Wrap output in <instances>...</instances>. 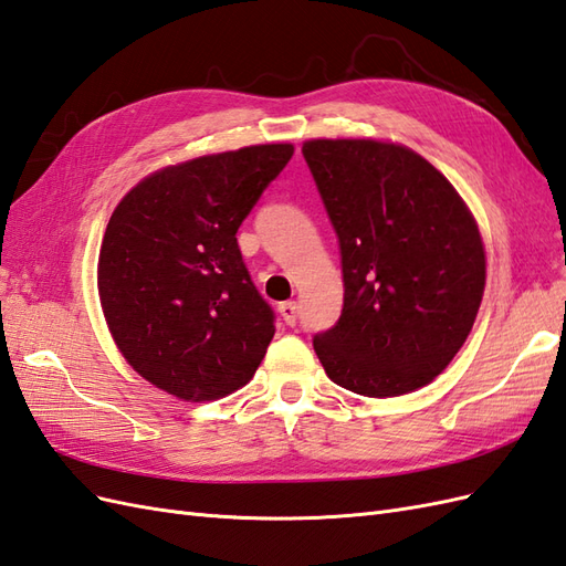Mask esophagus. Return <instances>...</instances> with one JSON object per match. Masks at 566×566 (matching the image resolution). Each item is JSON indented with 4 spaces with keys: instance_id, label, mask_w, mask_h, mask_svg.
Returning a JSON list of instances; mask_svg holds the SVG:
<instances>
[{
    "instance_id": "34e87169",
    "label": "esophagus",
    "mask_w": 566,
    "mask_h": 566,
    "mask_svg": "<svg viewBox=\"0 0 566 566\" xmlns=\"http://www.w3.org/2000/svg\"><path fill=\"white\" fill-rule=\"evenodd\" d=\"M279 312L283 316V321L287 326H295L297 324V302H281L279 304Z\"/></svg>"
}]
</instances>
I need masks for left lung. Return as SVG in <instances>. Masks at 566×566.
I'll use <instances>...</instances> for the list:
<instances>
[{
    "label": "left lung",
    "mask_w": 566,
    "mask_h": 566,
    "mask_svg": "<svg viewBox=\"0 0 566 566\" xmlns=\"http://www.w3.org/2000/svg\"><path fill=\"white\" fill-rule=\"evenodd\" d=\"M340 245L343 312L314 335L333 384L366 397L417 390L460 353L479 314L485 252L462 197L402 145H302Z\"/></svg>",
    "instance_id": "obj_1"
}]
</instances>
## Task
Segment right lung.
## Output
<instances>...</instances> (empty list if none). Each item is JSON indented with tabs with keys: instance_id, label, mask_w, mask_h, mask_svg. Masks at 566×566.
Returning a JSON list of instances; mask_svg holds the SVG:
<instances>
[{
	"instance_id": "1",
	"label": "right lung",
	"mask_w": 566,
	"mask_h": 566,
	"mask_svg": "<svg viewBox=\"0 0 566 566\" xmlns=\"http://www.w3.org/2000/svg\"><path fill=\"white\" fill-rule=\"evenodd\" d=\"M293 145L197 157L147 176L106 223L97 287L133 369L180 400L242 388L276 333L238 248V228Z\"/></svg>"
}]
</instances>
